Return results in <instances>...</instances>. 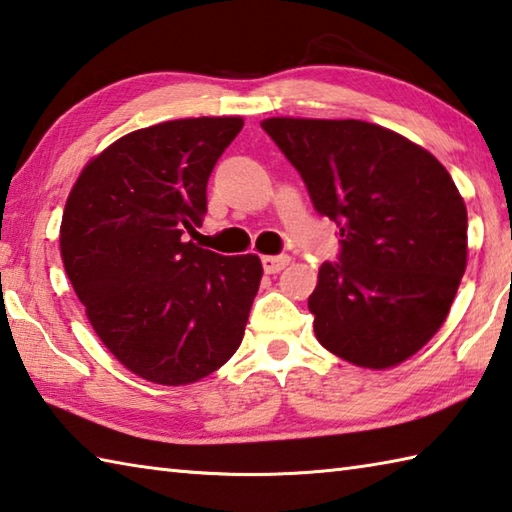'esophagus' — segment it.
<instances>
[{
	"instance_id": "34e87169",
	"label": "esophagus",
	"mask_w": 512,
	"mask_h": 512,
	"mask_svg": "<svg viewBox=\"0 0 512 512\" xmlns=\"http://www.w3.org/2000/svg\"><path fill=\"white\" fill-rule=\"evenodd\" d=\"M289 263V256H263V269L267 274H278Z\"/></svg>"
}]
</instances>
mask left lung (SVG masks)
Masks as SVG:
<instances>
[{
    "mask_svg": "<svg viewBox=\"0 0 512 512\" xmlns=\"http://www.w3.org/2000/svg\"><path fill=\"white\" fill-rule=\"evenodd\" d=\"M314 209L341 236L307 301L316 339L361 368L419 352L446 321L466 272L468 214L441 162L361 120L267 118Z\"/></svg>",
    "mask_w": 512,
    "mask_h": 512,
    "instance_id": "1",
    "label": "left lung"
}]
</instances>
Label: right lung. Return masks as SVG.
<instances>
[{"instance_id": "1", "label": "right lung", "mask_w": 512, "mask_h": 512, "mask_svg": "<svg viewBox=\"0 0 512 512\" xmlns=\"http://www.w3.org/2000/svg\"><path fill=\"white\" fill-rule=\"evenodd\" d=\"M243 118H187L115 140L66 200V276L100 341L124 368L187 385L243 341L263 265L187 240L207 214V180Z\"/></svg>"}]
</instances>
